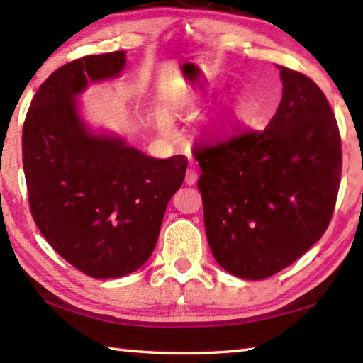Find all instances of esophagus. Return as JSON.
I'll use <instances>...</instances> for the list:
<instances>
[{
  "instance_id": "esophagus-1",
  "label": "esophagus",
  "mask_w": 363,
  "mask_h": 363,
  "mask_svg": "<svg viewBox=\"0 0 363 363\" xmlns=\"http://www.w3.org/2000/svg\"><path fill=\"white\" fill-rule=\"evenodd\" d=\"M196 177H199V173H196L195 164L190 163V167L186 171V184H187V186H194V184L196 182Z\"/></svg>"
}]
</instances>
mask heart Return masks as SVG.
I'll return each mask as SVG.
<instances>
[{
  "instance_id": "obj_1",
  "label": "heart",
  "mask_w": 363,
  "mask_h": 363,
  "mask_svg": "<svg viewBox=\"0 0 363 363\" xmlns=\"http://www.w3.org/2000/svg\"><path fill=\"white\" fill-rule=\"evenodd\" d=\"M164 128H168V126H164Z\"/></svg>"
}]
</instances>
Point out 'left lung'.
<instances>
[{"instance_id": "obj_1", "label": "left lung", "mask_w": 363, "mask_h": 363, "mask_svg": "<svg viewBox=\"0 0 363 363\" xmlns=\"http://www.w3.org/2000/svg\"><path fill=\"white\" fill-rule=\"evenodd\" d=\"M277 112L266 130L196 143L208 243L227 272L262 280L320 240L341 182V136L322 89L280 67Z\"/></svg>"}]
</instances>
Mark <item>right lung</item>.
I'll list each match as a JSON object with an SVG mask.
<instances>
[{"instance_id":"1","label":"right lung","mask_w":363,"mask_h":363,"mask_svg":"<svg viewBox=\"0 0 363 363\" xmlns=\"http://www.w3.org/2000/svg\"><path fill=\"white\" fill-rule=\"evenodd\" d=\"M125 52L84 56L43 83L23 121L22 162L28 205L48 243L94 279L138 270L155 248L168 201L182 186L187 157L144 155L125 140L94 136L75 96L116 77Z\"/></svg>"}]
</instances>
